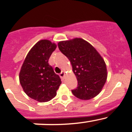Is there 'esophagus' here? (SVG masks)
<instances>
[{"label":"esophagus","mask_w":132,"mask_h":132,"mask_svg":"<svg viewBox=\"0 0 132 132\" xmlns=\"http://www.w3.org/2000/svg\"><path fill=\"white\" fill-rule=\"evenodd\" d=\"M59 75H60V77H61V78H64V76H65V72H64V71H62V72L60 73Z\"/></svg>","instance_id":"34e87169"}]
</instances>
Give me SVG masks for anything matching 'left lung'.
I'll list each match as a JSON object with an SVG mask.
<instances>
[{
    "mask_svg": "<svg viewBox=\"0 0 132 132\" xmlns=\"http://www.w3.org/2000/svg\"><path fill=\"white\" fill-rule=\"evenodd\" d=\"M58 46L71 62L78 81L77 88L71 90L73 95L83 100L94 98L107 80V67L103 59L89 43L81 38L60 41Z\"/></svg>",
    "mask_w": 132,
    "mask_h": 132,
    "instance_id": "8db88e82",
    "label": "left lung"
}]
</instances>
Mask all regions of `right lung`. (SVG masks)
<instances>
[{"mask_svg":"<svg viewBox=\"0 0 132 132\" xmlns=\"http://www.w3.org/2000/svg\"><path fill=\"white\" fill-rule=\"evenodd\" d=\"M57 45L43 39L38 41L27 55L19 74L20 84L28 96L39 102L51 100L56 96L61 80L48 64Z\"/></svg>","mask_w":132,"mask_h":132,"instance_id":"obj_1","label":"right lung"}]
</instances>
